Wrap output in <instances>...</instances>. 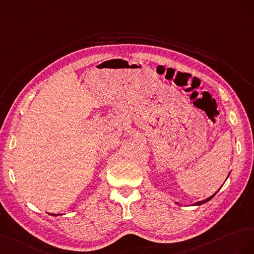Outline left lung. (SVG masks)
<instances>
[{"mask_svg":"<svg viewBox=\"0 0 254 254\" xmlns=\"http://www.w3.org/2000/svg\"><path fill=\"white\" fill-rule=\"evenodd\" d=\"M229 175H230V173H229ZM217 191H218V190H217ZM217 191L214 193V194H212L211 195V197H208L207 199H205V200H202V201H198V202H195V203L194 204H192V205H201V204H203V203H205V202H207V201H209V200H211L213 197H214V195L217 193Z\"/></svg>","mask_w":254,"mask_h":254,"instance_id":"8db88e82","label":"left lung"}]
</instances>
